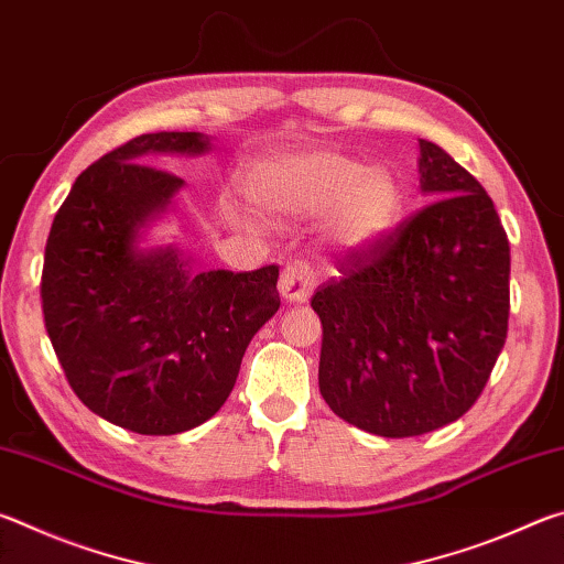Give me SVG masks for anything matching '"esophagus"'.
<instances>
[{"label": "esophagus", "instance_id": "obj_1", "mask_svg": "<svg viewBox=\"0 0 564 564\" xmlns=\"http://www.w3.org/2000/svg\"><path fill=\"white\" fill-rule=\"evenodd\" d=\"M279 291L285 301L291 303H305L316 291V275H313L311 265L305 261L289 263L281 273Z\"/></svg>", "mask_w": 564, "mask_h": 564}]
</instances>
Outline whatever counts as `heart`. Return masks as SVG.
<instances>
[{"label": "heart", "instance_id": "heart-1", "mask_svg": "<svg viewBox=\"0 0 564 564\" xmlns=\"http://www.w3.org/2000/svg\"><path fill=\"white\" fill-rule=\"evenodd\" d=\"M246 194L269 216H326L330 241L348 251L386 241L405 214V191L393 171L321 149L256 169Z\"/></svg>", "mask_w": 564, "mask_h": 564}]
</instances>
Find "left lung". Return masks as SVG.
I'll list each match as a JSON object with an SVG mask.
<instances>
[{
    "label": "left lung",
    "mask_w": 564,
    "mask_h": 564,
    "mask_svg": "<svg viewBox=\"0 0 564 564\" xmlns=\"http://www.w3.org/2000/svg\"><path fill=\"white\" fill-rule=\"evenodd\" d=\"M425 208L386 241L350 251L313 295L318 386L346 423L413 437L473 408L508 338L510 243L492 198L420 139Z\"/></svg>",
    "instance_id": "8db88e82"
}]
</instances>
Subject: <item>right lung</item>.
Instances as JSON below:
<instances>
[{"label":"right lung","mask_w":564,"mask_h":564,"mask_svg":"<svg viewBox=\"0 0 564 564\" xmlns=\"http://www.w3.org/2000/svg\"><path fill=\"white\" fill-rule=\"evenodd\" d=\"M202 131L141 133L74 181L44 251L50 340L76 398L139 435H176L218 413L248 343L279 311V265L198 271L151 228L184 178L151 156H202Z\"/></svg>","instance_id":"right-lung-1"}]
</instances>
